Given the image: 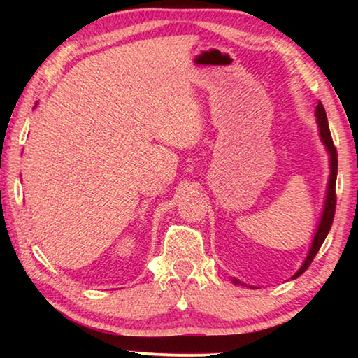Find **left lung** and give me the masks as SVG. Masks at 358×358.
Segmentation results:
<instances>
[{
	"mask_svg": "<svg viewBox=\"0 0 358 358\" xmlns=\"http://www.w3.org/2000/svg\"><path fill=\"white\" fill-rule=\"evenodd\" d=\"M316 121H317V126H319L320 142L324 143L327 153H329V157H330V161H329L330 162V177H329V185H327L324 210H322V215H320V220H319V224H317L316 234H314V238L311 241L310 251H308L306 257H305V260H303V264H301L300 268L296 270V273L292 276V280H295V278H299L301 273H305V270L308 268V266H310L314 256H316L317 251H319V248L322 246L325 237H327V235H329V230H330L331 222H333V216H335V205H336L335 186H336V173H338V155H336V148H335V145H333L331 136H330L329 121H327L325 108H324L322 104H320V102L316 106ZM232 281L235 284H241V286H246L245 282L238 281L237 278H232ZM248 287L256 289L254 286H248Z\"/></svg>",
	"mask_w": 358,
	"mask_h": 358,
	"instance_id": "left-lung-1",
	"label": "left lung"
}]
</instances>
